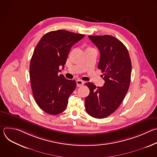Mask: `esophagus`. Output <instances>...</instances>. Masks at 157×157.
Listing matches in <instances>:
<instances>
[{
    "label": "esophagus",
    "instance_id": "1",
    "mask_svg": "<svg viewBox=\"0 0 157 157\" xmlns=\"http://www.w3.org/2000/svg\"><path fill=\"white\" fill-rule=\"evenodd\" d=\"M84 84V82L82 81V80L78 79V80L76 81V84H77V86H78V87H81V86H82Z\"/></svg>",
    "mask_w": 157,
    "mask_h": 157
}]
</instances>
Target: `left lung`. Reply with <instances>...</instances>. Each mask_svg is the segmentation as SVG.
<instances>
[{"label": "left lung", "instance_id": "left-lung-1", "mask_svg": "<svg viewBox=\"0 0 157 157\" xmlns=\"http://www.w3.org/2000/svg\"><path fill=\"white\" fill-rule=\"evenodd\" d=\"M100 52L98 68L103 73L104 84L98 87L86 83L89 96L85 98L87 113L94 118L108 117L119 107L130 83L132 63L128 52L117 38L110 35L89 36Z\"/></svg>", "mask_w": 157, "mask_h": 157}]
</instances>
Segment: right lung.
Masks as SVG:
<instances>
[{"mask_svg":"<svg viewBox=\"0 0 157 157\" xmlns=\"http://www.w3.org/2000/svg\"><path fill=\"white\" fill-rule=\"evenodd\" d=\"M84 36L64 30L50 32L35 48L30 64L33 96L40 108L49 114L63 113L75 91L76 82L59 75V68H64L71 47Z\"/></svg>","mask_w":157,"mask_h":157,"instance_id":"1","label":"right lung"}]
</instances>
